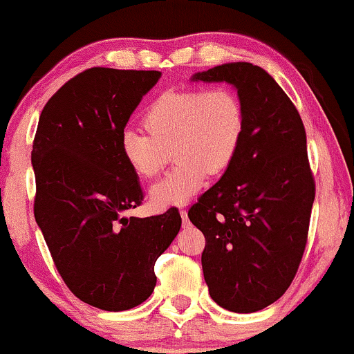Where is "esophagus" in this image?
<instances>
[{
	"label": "esophagus",
	"mask_w": 354,
	"mask_h": 354,
	"mask_svg": "<svg viewBox=\"0 0 354 354\" xmlns=\"http://www.w3.org/2000/svg\"><path fill=\"white\" fill-rule=\"evenodd\" d=\"M180 216H181V218H183V225H187V223H189V218H187V212L185 209H181L180 210Z\"/></svg>",
	"instance_id": "1"
}]
</instances>
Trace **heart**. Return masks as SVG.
Returning a JSON list of instances; mask_svg holds the SVG:
<instances>
[{"label":"heart","mask_w":354,"mask_h":354,"mask_svg":"<svg viewBox=\"0 0 354 354\" xmlns=\"http://www.w3.org/2000/svg\"><path fill=\"white\" fill-rule=\"evenodd\" d=\"M147 132L125 127L120 155L138 178H153L173 150L176 167L155 183L150 201L156 209L183 205L204 186L209 174L230 167L245 131L240 96L225 84L169 91L151 102L144 115Z\"/></svg>","instance_id":"heart-1"}]
</instances>
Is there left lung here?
<instances>
[{
    "instance_id": "1",
    "label": "left lung",
    "mask_w": 354,
    "mask_h": 354,
    "mask_svg": "<svg viewBox=\"0 0 354 354\" xmlns=\"http://www.w3.org/2000/svg\"><path fill=\"white\" fill-rule=\"evenodd\" d=\"M192 82L236 88L245 131L235 160L187 212L205 236L203 271L218 306L252 314L292 283L306 250L315 181L296 106L270 73L234 62Z\"/></svg>"
}]
</instances>
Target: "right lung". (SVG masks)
I'll list each match as a JSON object with an SVG mask.
<instances>
[{"label":"right lung","mask_w":354,"mask_h":354,"mask_svg":"<svg viewBox=\"0 0 354 354\" xmlns=\"http://www.w3.org/2000/svg\"><path fill=\"white\" fill-rule=\"evenodd\" d=\"M162 71L84 70L53 95L32 145L34 216L62 279L80 301L120 312L147 301L155 261L181 229L176 207L127 217L144 201L119 136Z\"/></svg>","instance_id":"right-lung-1"}]
</instances>
